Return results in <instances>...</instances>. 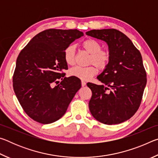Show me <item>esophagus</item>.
<instances>
[{"label": "esophagus", "mask_w": 158, "mask_h": 158, "mask_svg": "<svg viewBox=\"0 0 158 158\" xmlns=\"http://www.w3.org/2000/svg\"><path fill=\"white\" fill-rule=\"evenodd\" d=\"M86 85V83H85L84 81H81V85L82 86H85Z\"/></svg>", "instance_id": "obj_1"}]
</instances>
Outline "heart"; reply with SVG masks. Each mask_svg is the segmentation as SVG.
Wrapping results in <instances>:
<instances>
[{
	"mask_svg": "<svg viewBox=\"0 0 158 158\" xmlns=\"http://www.w3.org/2000/svg\"><path fill=\"white\" fill-rule=\"evenodd\" d=\"M82 49L90 54L87 67H74L69 70V74L82 80H89L98 73V68L104 70L109 65L111 60V53L107 49H102L100 42L95 39L89 38L81 43ZM64 60L69 65H73L76 62V49L73 44L65 47L63 52Z\"/></svg>",
	"mask_w": 158,
	"mask_h": 158,
	"instance_id": "1",
	"label": "heart"
}]
</instances>
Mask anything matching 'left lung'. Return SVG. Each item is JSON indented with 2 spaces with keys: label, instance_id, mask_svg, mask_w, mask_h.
Segmentation results:
<instances>
[{
  "label": "left lung",
  "instance_id": "obj_1",
  "mask_svg": "<svg viewBox=\"0 0 158 158\" xmlns=\"http://www.w3.org/2000/svg\"><path fill=\"white\" fill-rule=\"evenodd\" d=\"M86 35L105 41L111 56L107 68L98 77L103 85L87 84L92 91L90 111L103 124L121 123L137 112L142 100L147 78L141 53L116 29L91 30Z\"/></svg>",
  "mask_w": 158,
  "mask_h": 158
}]
</instances>
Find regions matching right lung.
<instances>
[{"label": "right lung", "instance_id": "right-lung-1", "mask_svg": "<svg viewBox=\"0 0 158 158\" xmlns=\"http://www.w3.org/2000/svg\"><path fill=\"white\" fill-rule=\"evenodd\" d=\"M83 35L77 29H47L33 37L20 52L13 89L23 111L35 121L49 124L60 119L81 88L79 78L65 77L64 70L68 68L63 52ZM59 79L62 81L58 85Z\"/></svg>", "mask_w": 158, "mask_h": 158}]
</instances>
